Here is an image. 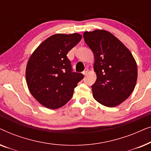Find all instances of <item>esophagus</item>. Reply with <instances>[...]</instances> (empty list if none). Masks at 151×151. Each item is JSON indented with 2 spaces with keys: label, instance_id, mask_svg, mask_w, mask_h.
<instances>
[{
  "label": "esophagus",
  "instance_id": "esophagus-1",
  "mask_svg": "<svg viewBox=\"0 0 151 151\" xmlns=\"http://www.w3.org/2000/svg\"><path fill=\"white\" fill-rule=\"evenodd\" d=\"M88 69H87V68H86V69H84V71L82 72V73H83L84 76H86V74L88 73Z\"/></svg>",
  "mask_w": 151,
  "mask_h": 151
}]
</instances>
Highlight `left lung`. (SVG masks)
<instances>
[{
    "label": "left lung",
    "instance_id": "left-lung-1",
    "mask_svg": "<svg viewBox=\"0 0 151 151\" xmlns=\"http://www.w3.org/2000/svg\"><path fill=\"white\" fill-rule=\"evenodd\" d=\"M86 44L94 55L97 79L93 96L108 107L118 106L131 96L137 79V66L129 49L111 33L103 29L84 32Z\"/></svg>",
    "mask_w": 151,
    "mask_h": 151
}]
</instances>
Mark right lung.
Instances as JSON below:
<instances>
[{
	"label": "right lung",
	"mask_w": 151,
	"mask_h": 151,
	"mask_svg": "<svg viewBox=\"0 0 151 151\" xmlns=\"http://www.w3.org/2000/svg\"><path fill=\"white\" fill-rule=\"evenodd\" d=\"M78 33L57 34L45 40L32 53L26 67V82L33 97L49 109L60 108L70 100L84 76L71 72L67 56L81 40Z\"/></svg>",
	"instance_id": "1"
}]
</instances>
